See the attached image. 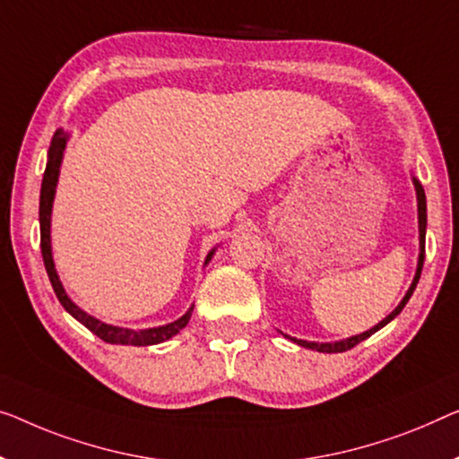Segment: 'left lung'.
I'll list each match as a JSON object with an SVG mask.
<instances>
[{
  "label": "left lung",
  "mask_w": 459,
  "mask_h": 459,
  "mask_svg": "<svg viewBox=\"0 0 459 459\" xmlns=\"http://www.w3.org/2000/svg\"><path fill=\"white\" fill-rule=\"evenodd\" d=\"M414 187H416V197H419V230H420V255H419V268H416V276L412 280V286H410L406 297L402 299V303L395 307V311L389 313V316L379 321L377 325L371 327V330L365 332V333H359V336H352L348 340H342V342H333V344H317V342H305V340H297V338H290L292 342H297V344L305 346V348H311V351H317V352H346L351 351V348H354L359 344V342L367 340L371 333H375L377 330H381L383 325L389 324L398 313L404 309V305L408 303V299L412 297V292L416 289V284H419V278H420V272H422V264H425V232H427V197H425V189H422V186L419 181L414 179Z\"/></svg>",
  "instance_id": "8db88e82"
}]
</instances>
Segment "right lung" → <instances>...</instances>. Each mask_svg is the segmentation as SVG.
I'll return each instance as SVG.
<instances>
[{
    "instance_id": "right-lung-1",
    "label": "right lung",
    "mask_w": 459,
    "mask_h": 459,
    "mask_svg": "<svg viewBox=\"0 0 459 459\" xmlns=\"http://www.w3.org/2000/svg\"><path fill=\"white\" fill-rule=\"evenodd\" d=\"M64 148H65V134L57 129L51 140V148H49V160H47V169L43 175V186H40V206H39V222H40V253H43V262H45V270L49 273L51 286L57 295L59 303L64 305V309L70 313L72 317H76L82 325H86L92 333H97L100 340L108 342V344H127V346H152V344H160V342L173 338L175 333H179L183 327L187 325V321L191 317L189 309L186 316L179 317L173 324L160 325V327H150V330H126V327H113L102 324V321L94 319L88 316L76 307L70 300V297L65 295L64 286L59 282L57 272H55L53 265V257H51V204H53V195H55V186H57V175H59V164L61 159H64ZM212 257V251L208 259ZM206 259V262H208Z\"/></svg>"
}]
</instances>
